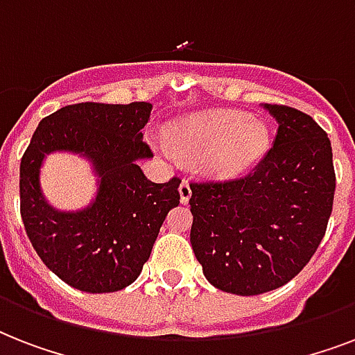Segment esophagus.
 Masks as SVG:
<instances>
[{
  "instance_id": "obj_1",
  "label": "esophagus",
  "mask_w": 355,
  "mask_h": 355,
  "mask_svg": "<svg viewBox=\"0 0 355 355\" xmlns=\"http://www.w3.org/2000/svg\"><path fill=\"white\" fill-rule=\"evenodd\" d=\"M178 193H180V202H182V205H188L189 197H191V188H189L188 180H182V182H180Z\"/></svg>"
}]
</instances>
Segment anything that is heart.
<instances>
[{
	"label": "heart",
	"instance_id": "1",
	"mask_svg": "<svg viewBox=\"0 0 355 355\" xmlns=\"http://www.w3.org/2000/svg\"><path fill=\"white\" fill-rule=\"evenodd\" d=\"M269 147L263 121L237 110H211L189 116L169 128V145L160 147L167 158H206L208 169L223 178L243 175Z\"/></svg>",
	"mask_w": 355,
	"mask_h": 355
}]
</instances>
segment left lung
Returning a JSON list of instances; mask_svg holds the SVG:
<instances>
[{"mask_svg": "<svg viewBox=\"0 0 355 355\" xmlns=\"http://www.w3.org/2000/svg\"><path fill=\"white\" fill-rule=\"evenodd\" d=\"M261 107L278 130L254 171L189 184V241L206 280L241 297L278 289L306 267L324 237L336 191L324 130L297 108Z\"/></svg>", "mask_w": 355, "mask_h": 355, "instance_id": "left-lung-1", "label": "left lung"}]
</instances>
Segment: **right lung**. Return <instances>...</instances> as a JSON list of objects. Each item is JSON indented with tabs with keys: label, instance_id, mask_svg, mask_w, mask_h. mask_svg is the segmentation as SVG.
I'll list each match as a JSON object with an SVG mask.
<instances>
[{
	"label": "right lung",
	"instance_id": "add662e5",
	"mask_svg": "<svg viewBox=\"0 0 355 355\" xmlns=\"http://www.w3.org/2000/svg\"><path fill=\"white\" fill-rule=\"evenodd\" d=\"M150 103H79L42 119L19 166L25 232L47 269L86 293L130 286L149 259L167 211L178 206L177 177L156 184L138 160L150 158L144 127ZM73 152L92 164L98 193L83 211L62 212L46 202L40 186L43 158Z\"/></svg>",
	"mask_w": 355,
	"mask_h": 355
}]
</instances>
